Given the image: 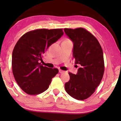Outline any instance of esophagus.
Masks as SVG:
<instances>
[{
	"mask_svg": "<svg viewBox=\"0 0 121 121\" xmlns=\"http://www.w3.org/2000/svg\"><path fill=\"white\" fill-rule=\"evenodd\" d=\"M59 73H64V71H63V70H60V69H59Z\"/></svg>",
	"mask_w": 121,
	"mask_h": 121,
	"instance_id": "34e87169",
	"label": "esophagus"
}]
</instances>
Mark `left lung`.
<instances>
[{"label":"left lung","mask_w":121,"mask_h":121,"mask_svg":"<svg viewBox=\"0 0 121 121\" xmlns=\"http://www.w3.org/2000/svg\"><path fill=\"white\" fill-rule=\"evenodd\" d=\"M64 31L73 42L75 63L81 65L77 74L69 73L70 80L65 84V90L77 100H85L95 92L103 77V51L96 38L86 30L65 28Z\"/></svg>","instance_id":"obj_1"}]
</instances>
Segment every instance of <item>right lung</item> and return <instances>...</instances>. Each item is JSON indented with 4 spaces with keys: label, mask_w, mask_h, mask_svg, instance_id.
<instances>
[{
    "label": "right lung",
    "mask_w": 121,
    "mask_h": 121,
    "mask_svg": "<svg viewBox=\"0 0 121 121\" xmlns=\"http://www.w3.org/2000/svg\"><path fill=\"white\" fill-rule=\"evenodd\" d=\"M63 29H37L21 37L13 51L12 69L16 82L29 95H37L49 87L57 68L41 65L42 55L51 44L62 37Z\"/></svg>",
    "instance_id": "obj_1"
}]
</instances>
